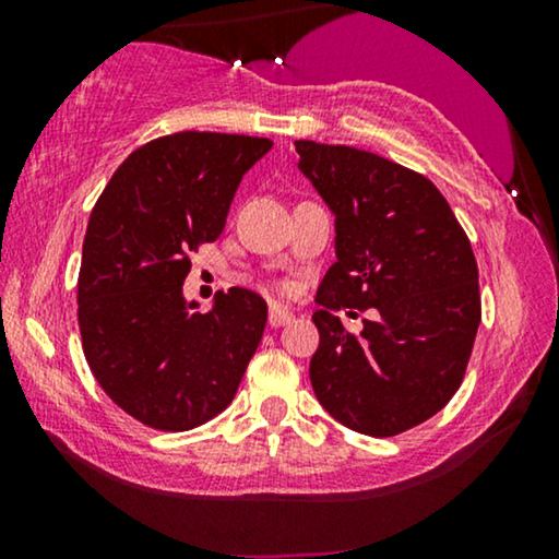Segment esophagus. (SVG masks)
I'll use <instances>...</instances> for the list:
<instances>
[{
	"instance_id": "esophagus-1",
	"label": "esophagus",
	"mask_w": 559,
	"mask_h": 559,
	"mask_svg": "<svg viewBox=\"0 0 559 559\" xmlns=\"http://www.w3.org/2000/svg\"><path fill=\"white\" fill-rule=\"evenodd\" d=\"M293 320H295L293 312L285 310V308H280V305H272V308H270V325L272 328H282V325L293 323Z\"/></svg>"
}]
</instances>
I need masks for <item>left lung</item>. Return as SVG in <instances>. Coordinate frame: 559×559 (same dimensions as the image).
Segmentation results:
<instances>
[{"label": "left lung", "mask_w": 559, "mask_h": 559, "mask_svg": "<svg viewBox=\"0 0 559 559\" xmlns=\"http://www.w3.org/2000/svg\"><path fill=\"white\" fill-rule=\"evenodd\" d=\"M297 167L335 218V264L312 312L318 402L371 438H392L445 407L480 323L471 241L425 175L346 144L295 142ZM374 308L358 336L334 310Z\"/></svg>", "instance_id": "obj_1"}]
</instances>
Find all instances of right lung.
Listing matches in <instances>:
<instances>
[{
    "instance_id": "1",
    "label": "right lung",
    "mask_w": 559,
    "mask_h": 559,
    "mask_svg": "<svg viewBox=\"0 0 559 559\" xmlns=\"http://www.w3.org/2000/svg\"><path fill=\"white\" fill-rule=\"evenodd\" d=\"M264 136L178 132L134 150L98 198L83 239V354L114 404L186 432L231 404L262 341L266 302L231 287L209 312L186 300L190 251L216 241Z\"/></svg>"
}]
</instances>
